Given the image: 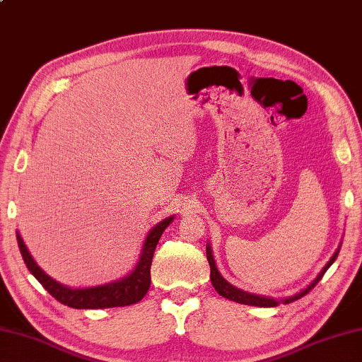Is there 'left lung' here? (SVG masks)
<instances>
[{
    "label": "left lung",
    "mask_w": 362,
    "mask_h": 362,
    "mask_svg": "<svg viewBox=\"0 0 362 362\" xmlns=\"http://www.w3.org/2000/svg\"><path fill=\"white\" fill-rule=\"evenodd\" d=\"M341 244L338 245V249L334 250L333 257L329 259V262L325 264V266L322 267V270L318 273V276H316L310 284H308L305 288H303L301 292H298L292 296H287V298H281V299H276V298H269V296H259V295H255V293H249V292H244V290L238 288L235 286H232L230 283H228L227 279L223 278L221 273H219L218 267H216V262L214 259V253H211V245L207 243V247H206V253H207V259H209V264H210V281H211V286L215 287L216 292L221 295L223 298H227L230 299V301H235V303H240V304H245V305H257V307H276L279 305L281 303L283 304H290L296 301V299L303 298L304 295H307L310 290L320 283L321 278L324 276V273L327 272V269L332 266V264L334 262V259L338 258V253H339V249H341Z\"/></svg>",
    "instance_id": "left-lung-1"
}]
</instances>
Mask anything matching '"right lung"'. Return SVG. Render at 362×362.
<instances>
[{"mask_svg": "<svg viewBox=\"0 0 362 362\" xmlns=\"http://www.w3.org/2000/svg\"><path fill=\"white\" fill-rule=\"evenodd\" d=\"M175 216H169L158 223L155 227L148 230L143 249H141L139 258L135 267L122 276L112 283H105L101 286L84 287V288H72L64 284L58 283L57 279L49 276L44 272L37 261L33 259L28 245L24 244L20 232H16V240H18V247L23 255L25 266L30 270L32 275L37 278L41 286L54 296L61 304L74 307V308H110V307H122L136 304L144 298L148 287H151V267L153 252L156 244L160 241L163 232L173 221Z\"/></svg>", "mask_w": 362, "mask_h": 362, "instance_id": "obj_1", "label": "right lung"}]
</instances>
